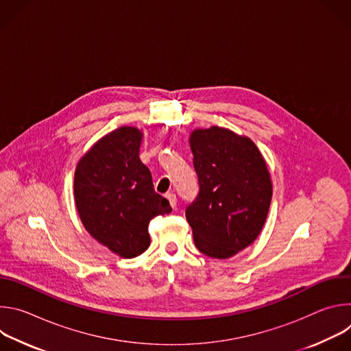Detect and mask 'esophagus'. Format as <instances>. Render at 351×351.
<instances>
[{
    "label": "esophagus",
    "instance_id": "34e87169",
    "mask_svg": "<svg viewBox=\"0 0 351 351\" xmlns=\"http://www.w3.org/2000/svg\"><path fill=\"white\" fill-rule=\"evenodd\" d=\"M167 198H168V202H169V204L172 206V208H176V203H178V198H176L175 193H168V194H167Z\"/></svg>",
    "mask_w": 351,
    "mask_h": 351
}]
</instances>
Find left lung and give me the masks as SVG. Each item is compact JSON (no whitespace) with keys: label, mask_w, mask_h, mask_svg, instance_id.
Listing matches in <instances>:
<instances>
[{"label":"left lung","mask_w":351,"mask_h":351,"mask_svg":"<svg viewBox=\"0 0 351 351\" xmlns=\"http://www.w3.org/2000/svg\"><path fill=\"white\" fill-rule=\"evenodd\" d=\"M198 194L186 207L199 253L229 258L260 234L272 184L257 145L229 129H197L190 136Z\"/></svg>","instance_id":"8db88e82"}]
</instances>
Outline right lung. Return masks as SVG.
<instances>
[{"label": "right lung", "instance_id": "obj_1", "mask_svg": "<svg viewBox=\"0 0 351 351\" xmlns=\"http://www.w3.org/2000/svg\"><path fill=\"white\" fill-rule=\"evenodd\" d=\"M140 143L138 129L122 126L99 138L75 172V202L86 230L125 258L144 253L149 221L172 211L138 158Z\"/></svg>", "mask_w": 351, "mask_h": 351}]
</instances>
